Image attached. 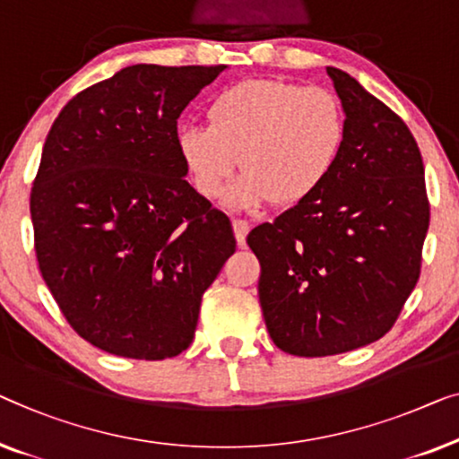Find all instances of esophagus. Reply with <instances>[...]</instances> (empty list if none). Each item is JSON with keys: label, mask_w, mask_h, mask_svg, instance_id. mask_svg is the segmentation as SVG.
I'll list each match as a JSON object with an SVG mask.
<instances>
[{"label": "esophagus", "mask_w": 459, "mask_h": 459, "mask_svg": "<svg viewBox=\"0 0 459 459\" xmlns=\"http://www.w3.org/2000/svg\"><path fill=\"white\" fill-rule=\"evenodd\" d=\"M232 230H235L237 243L245 245V237H247V232H249V222L241 221V218H235V221H232Z\"/></svg>", "instance_id": "34e87169"}]
</instances>
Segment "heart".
<instances>
[{
  "mask_svg": "<svg viewBox=\"0 0 459 459\" xmlns=\"http://www.w3.org/2000/svg\"><path fill=\"white\" fill-rule=\"evenodd\" d=\"M208 125L178 128L177 152L205 199L227 189L235 205L276 199L293 205L314 197L337 170L347 143V114L331 89L287 81H245L210 101Z\"/></svg>",
  "mask_w": 459,
  "mask_h": 459,
  "instance_id": "heart-1",
  "label": "heart"
}]
</instances>
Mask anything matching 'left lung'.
Segmentation results:
<instances>
[{
	"label": "left lung",
	"instance_id": "1",
	"mask_svg": "<svg viewBox=\"0 0 459 459\" xmlns=\"http://www.w3.org/2000/svg\"><path fill=\"white\" fill-rule=\"evenodd\" d=\"M347 114V143L326 185L247 235L270 339L299 358L385 337L420 276L430 221L414 134L339 68H326Z\"/></svg>",
	"mask_w": 459,
	"mask_h": 459
}]
</instances>
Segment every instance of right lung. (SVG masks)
Returning a JSON list of instances; mask_svg holds the SVG:
<instances>
[{"mask_svg":"<svg viewBox=\"0 0 459 459\" xmlns=\"http://www.w3.org/2000/svg\"><path fill=\"white\" fill-rule=\"evenodd\" d=\"M221 66L134 64L70 100L30 191L35 251L68 325L120 358L191 345L199 306L237 241L186 183L177 120Z\"/></svg>","mask_w":459,"mask_h":459,"instance_id":"1","label":"right lung"}]
</instances>
